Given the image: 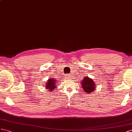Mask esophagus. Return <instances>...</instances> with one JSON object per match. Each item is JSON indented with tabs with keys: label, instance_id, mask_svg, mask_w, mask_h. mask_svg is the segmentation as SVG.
<instances>
[{
	"label": "esophagus",
	"instance_id": "obj_1",
	"mask_svg": "<svg viewBox=\"0 0 132 132\" xmlns=\"http://www.w3.org/2000/svg\"><path fill=\"white\" fill-rule=\"evenodd\" d=\"M66 77H67V78H69L70 77V75L69 74H66Z\"/></svg>",
	"mask_w": 132,
	"mask_h": 132
}]
</instances>
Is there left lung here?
Instances as JSON below:
<instances>
[{
	"label": "left lung",
	"mask_w": 132,
	"mask_h": 132,
	"mask_svg": "<svg viewBox=\"0 0 132 132\" xmlns=\"http://www.w3.org/2000/svg\"><path fill=\"white\" fill-rule=\"evenodd\" d=\"M81 84L82 88L86 93H91L95 89V84L94 81L88 77H85Z\"/></svg>",
	"instance_id": "8db88e82"
}]
</instances>
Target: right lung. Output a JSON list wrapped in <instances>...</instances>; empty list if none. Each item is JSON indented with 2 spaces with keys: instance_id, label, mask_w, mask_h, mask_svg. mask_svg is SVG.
Instances as JSON below:
<instances>
[{
  "instance_id": "right-lung-1",
  "label": "right lung",
  "mask_w": 132,
  "mask_h": 132,
  "mask_svg": "<svg viewBox=\"0 0 132 132\" xmlns=\"http://www.w3.org/2000/svg\"><path fill=\"white\" fill-rule=\"evenodd\" d=\"M56 82L57 81H55V79H48L46 85V88L49 91L54 90V89L56 87Z\"/></svg>"
}]
</instances>
